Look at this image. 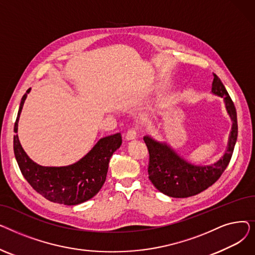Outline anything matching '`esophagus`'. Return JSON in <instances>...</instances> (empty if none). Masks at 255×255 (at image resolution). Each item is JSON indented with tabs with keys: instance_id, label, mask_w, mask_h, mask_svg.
I'll list each match as a JSON object with an SVG mask.
<instances>
[{
	"instance_id": "esophagus-1",
	"label": "esophagus",
	"mask_w": 255,
	"mask_h": 255,
	"mask_svg": "<svg viewBox=\"0 0 255 255\" xmlns=\"http://www.w3.org/2000/svg\"><path fill=\"white\" fill-rule=\"evenodd\" d=\"M137 129H138L137 127H133L131 129H129L128 132H127V134H126V139L127 140L135 139L136 136H137Z\"/></svg>"
}]
</instances>
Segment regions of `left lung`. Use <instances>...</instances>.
Instances as JSON below:
<instances>
[{
  "label": "left lung",
  "mask_w": 255,
  "mask_h": 255,
  "mask_svg": "<svg viewBox=\"0 0 255 255\" xmlns=\"http://www.w3.org/2000/svg\"><path fill=\"white\" fill-rule=\"evenodd\" d=\"M213 75L212 93L224 99L227 114L233 121L226 151L218 161L211 165H194L178 155L167 143L157 141L151 136L143 137L150 154L149 179L160 192L170 197H189L208 189L221 177L233 156L238 137L236 107L220 78L215 73Z\"/></svg>",
  "instance_id": "8db88e82"
}]
</instances>
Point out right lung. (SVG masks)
<instances>
[{
  "mask_svg": "<svg viewBox=\"0 0 255 255\" xmlns=\"http://www.w3.org/2000/svg\"><path fill=\"white\" fill-rule=\"evenodd\" d=\"M30 91H26L21 98L14 124L16 134L13 137V149L22 176L34 190L52 203L67 206L85 203L95 196L103 186L111 157L122 144L121 133L99 139L85 157L71 165H39L23 151L17 135L19 116Z\"/></svg>",
  "mask_w": 255,
  "mask_h": 255,
  "instance_id": "1",
  "label": "right lung"
}]
</instances>
